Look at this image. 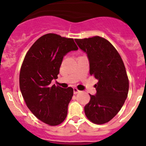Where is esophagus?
<instances>
[{
	"instance_id": "34e87169",
	"label": "esophagus",
	"mask_w": 146,
	"mask_h": 146,
	"mask_svg": "<svg viewBox=\"0 0 146 146\" xmlns=\"http://www.w3.org/2000/svg\"><path fill=\"white\" fill-rule=\"evenodd\" d=\"M80 90H79L77 88H73V93L74 94H77V93H80Z\"/></svg>"
}]
</instances>
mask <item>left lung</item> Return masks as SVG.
<instances>
[{
    "label": "left lung",
    "instance_id": "8db88e82",
    "mask_svg": "<svg viewBox=\"0 0 146 146\" xmlns=\"http://www.w3.org/2000/svg\"><path fill=\"white\" fill-rule=\"evenodd\" d=\"M86 53L90 74L98 80L96 93L84 106L87 118L96 124L107 123L118 113L126 100L129 82L121 56L110 42L100 36L75 39Z\"/></svg>",
    "mask_w": 146,
    "mask_h": 146
}]
</instances>
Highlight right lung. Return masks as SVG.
<instances>
[{
	"label": "right lung",
	"mask_w": 146,
	"mask_h": 146,
	"mask_svg": "<svg viewBox=\"0 0 146 146\" xmlns=\"http://www.w3.org/2000/svg\"><path fill=\"white\" fill-rule=\"evenodd\" d=\"M78 49L72 38L48 33L35 42L22 64L20 88L25 103L38 119L50 125L66 119L73 95L71 87L51 86V81L58 78L64 56Z\"/></svg>",
	"instance_id": "right-lung-1"
}]
</instances>
